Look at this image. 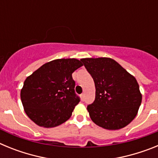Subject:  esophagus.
<instances>
[{"label": "esophagus", "instance_id": "esophagus-1", "mask_svg": "<svg viewBox=\"0 0 158 158\" xmlns=\"http://www.w3.org/2000/svg\"><path fill=\"white\" fill-rule=\"evenodd\" d=\"M81 100L82 101H84V100H85V96H84V94L81 95Z\"/></svg>", "mask_w": 158, "mask_h": 158}]
</instances>
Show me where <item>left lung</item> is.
<instances>
[{"instance_id":"8db88e82","label":"left lung","mask_w":158,"mask_h":158,"mask_svg":"<svg viewBox=\"0 0 158 158\" xmlns=\"http://www.w3.org/2000/svg\"><path fill=\"white\" fill-rule=\"evenodd\" d=\"M93 78L96 98L87 107L94 123L107 130L125 127L138 114L142 93L133 75L110 58L81 59Z\"/></svg>"}]
</instances>
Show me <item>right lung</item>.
Listing matches in <instances>:
<instances>
[{"label":"right lung","instance_id":"add662e5","mask_svg":"<svg viewBox=\"0 0 158 158\" xmlns=\"http://www.w3.org/2000/svg\"><path fill=\"white\" fill-rule=\"evenodd\" d=\"M82 65L76 58L55 59L26 78L20 98L25 113L38 126L54 127L70 118L80 102L72 73Z\"/></svg>","mask_w":158,"mask_h":158}]
</instances>
